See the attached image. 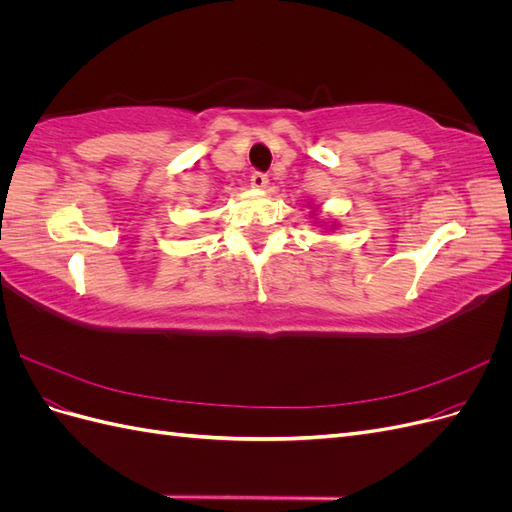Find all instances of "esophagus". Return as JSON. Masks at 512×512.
<instances>
[{
  "mask_svg": "<svg viewBox=\"0 0 512 512\" xmlns=\"http://www.w3.org/2000/svg\"><path fill=\"white\" fill-rule=\"evenodd\" d=\"M250 183H252V188H254V190H265L267 185H269V177H267V175H262V173H252Z\"/></svg>",
  "mask_w": 512,
  "mask_h": 512,
  "instance_id": "esophagus-1",
  "label": "esophagus"
}]
</instances>
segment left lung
<instances>
[{"label": "left lung", "mask_w": 512, "mask_h": 512, "mask_svg": "<svg viewBox=\"0 0 512 512\" xmlns=\"http://www.w3.org/2000/svg\"><path fill=\"white\" fill-rule=\"evenodd\" d=\"M312 218H314V215H312Z\"/></svg>", "instance_id": "left-lung-1"}]
</instances>
